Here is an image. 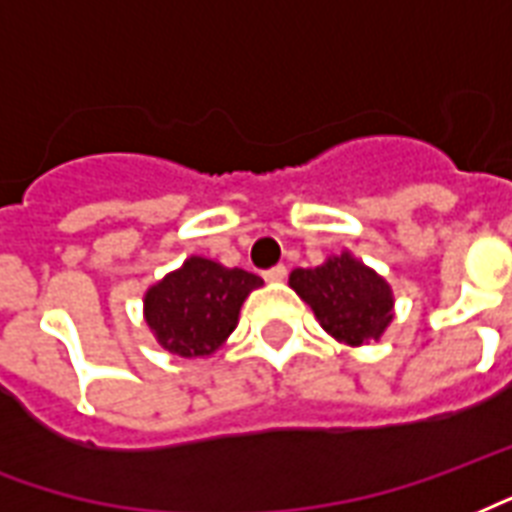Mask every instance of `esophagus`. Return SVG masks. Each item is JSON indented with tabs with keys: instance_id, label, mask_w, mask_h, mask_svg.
<instances>
[{
	"instance_id": "obj_1",
	"label": "esophagus",
	"mask_w": 512,
	"mask_h": 512,
	"mask_svg": "<svg viewBox=\"0 0 512 512\" xmlns=\"http://www.w3.org/2000/svg\"><path fill=\"white\" fill-rule=\"evenodd\" d=\"M263 276H266V282H285L287 268L285 266H274V268H268Z\"/></svg>"
}]
</instances>
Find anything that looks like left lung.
Here are the masks:
<instances>
[{"mask_svg": "<svg viewBox=\"0 0 512 512\" xmlns=\"http://www.w3.org/2000/svg\"><path fill=\"white\" fill-rule=\"evenodd\" d=\"M290 287L312 306L323 331L350 347L380 342L393 323L391 285L347 249L317 268H295Z\"/></svg>", "mask_w": 512, "mask_h": 512, "instance_id": "left-lung-1", "label": "left lung"}]
</instances>
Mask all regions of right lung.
Listing matches in <instances>:
<instances>
[{
  "label": "right lung",
  "instance_id": "right-lung-1",
  "mask_svg": "<svg viewBox=\"0 0 512 512\" xmlns=\"http://www.w3.org/2000/svg\"><path fill=\"white\" fill-rule=\"evenodd\" d=\"M263 279L244 268L192 255L143 295V320L162 350L208 358L236 331L238 312Z\"/></svg>",
  "mask_w": 512,
  "mask_h": 512
}]
</instances>
